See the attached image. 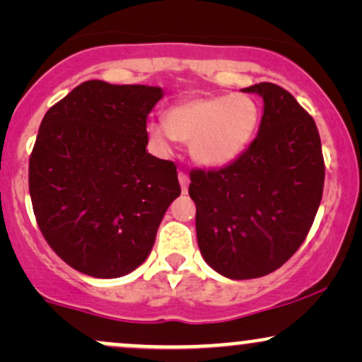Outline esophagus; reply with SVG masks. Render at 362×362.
<instances>
[{"label":"esophagus","mask_w":362,"mask_h":362,"mask_svg":"<svg viewBox=\"0 0 362 362\" xmlns=\"http://www.w3.org/2000/svg\"><path fill=\"white\" fill-rule=\"evenodd\" d=\"M178 182H180L182 192L187 194V190H189V184H190V178H189V175H187L185 172H178Z\"/></svg>","instance_id":"esophagus-1"}]
</instances>
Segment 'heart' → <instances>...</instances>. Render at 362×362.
<instances>
[{
	"instance_id": "b5f03b06",
	"label": "heart",
	"mask_w": 362,
	"mask_h": 362,
	"mask_svg": "<svg viewBox=\"0 0 362 362\" xmlns=\"http://www.w3.org/2000/svg\"><path fill=\"white\" fill-rule=\"evenodd\" d=\"M259 119V105L248 95H209L177 102L165 120H149L146 131L160 151H168L175 139L184 141L199 165L223 168L250 146Z\"/></svg>"
}]
</instances>
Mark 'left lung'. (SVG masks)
I'll use <instances>...</instances> for the list:
<instances>
[{"instance_id":"left-lung-1","label":"left lung","mask_w":362,"mask_h":362,"mask_svg":"<svg viewBox=\"0 0 362 362\" xmlns=\"http://www.w3.org/2000/svg\"><path fill=\"white\" fill-rule=\"evenodd\" d=\"M264 98L259 134L238 160L190 172L202 257L230 279H255L286 264L305 242L323 194L317 124L274 83L243 88Z\"/></svg>"}]
</instances>
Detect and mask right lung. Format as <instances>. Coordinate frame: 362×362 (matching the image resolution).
<instances>
[{
  "label": "right lung",
  "mask_w": 362,
  "mask_h": 362,
  "mask_svg": "<svg viewBox=\"0 0 362 362\" xmlns=\"http://www.w3.org/2000/svg\"><path fill=\"white\" fill-rule=\"evenodd\" d=\"M161 97L158 86L90 80L44 115L28 161L32 207L49 247L86 276L139 267L180 195L175 163L146 151Z\"/></svg>",
  "instance_id": "right-lung-1"
}]
</instances>
